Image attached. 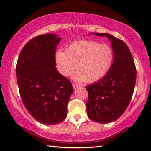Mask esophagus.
Wrapping results in <instances>:
<instances>
[{
  "label": "esophagus",
  "instance_id": "esophagus-1",
  "mask_svg": "<svg viewBox=\"0 0 151 151\" xmlns=\"http://www.w3.org/2000/svg\"><path fill=\"white\" fill-rule=\"evenodd\" d=\"M72 86H73V88L74 89H77L78 87H79V85H78V84H75V83H72Z\"/></svg>",
  "mask_w": 151,
  "mask_h": 151
}]
</instances>
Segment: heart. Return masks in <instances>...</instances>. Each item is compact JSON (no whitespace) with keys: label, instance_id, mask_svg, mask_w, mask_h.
I'll list each match as a JSON object with an SVG mask.
<instances>
[{"label":"heart","instance_id":"heart-1","mask_svg":"<svg viewBox=\"0 0 151 151\" xmlns=\"http://www.w3.org/2000/svg\"><path fill=\"white\" fill-rule=\"evenodd\" d=\"M114 59L113 48L109 45L93 40H79L67 46L66 52L59 50L55 55L60 73L70 77L74 74L77 81L93 83L101 80L111 68Z\"/></svg>","mask_w":151,"mask_h":151}]
</instances>
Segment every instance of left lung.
I'll list each match as a JSON object with an SVG mask.
<instances>
[{"label":"left lung","mask_w":151,"mask_h":151,"mask_svg":"<svg viewBox=\"0 0 151 151\" xmlns=\"http://www.w3.org/2000/svg\"><path fill=\"white\" fill-rule=\"evenodd\" d=\"M111 41L114 59L111 68L103 79L86 86L87 116L91 120L108 124L124 114L132 98L136 80V68L129 47L121 40L108 33Z\"/></svg>","instance_id":"8db88e82"}]
</instances>
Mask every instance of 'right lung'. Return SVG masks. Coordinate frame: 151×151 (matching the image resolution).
<instances>
[{"instance_id":"1","label":"right lung","mask_w":151,"mask_h":151,"mask_svg":"<svg viewBox=\"0 0 151 151\" xmlns=\"http://www.w3.org/2000/svg\"><path fill=\"white\" fill-rule=\"evenodd\" d=\"M61 38L45 34L30 40L16 64V77L24 106L35 120L55 125L65 120L74 90L56 69L57 45Z\"/></svg>"}]
</instances>
